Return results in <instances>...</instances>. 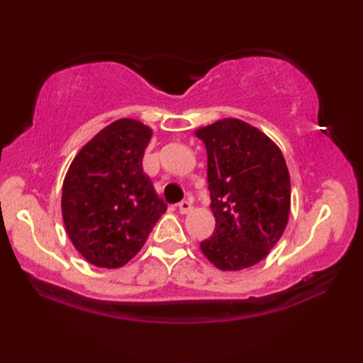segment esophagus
<instances>
[{
    "mask_svg": "<svg viewBox=\"0 0 363 363\" xmlns=\"http://www.w3.org/2000/svg\"><path fill=\"white\" fill-rule=\"evenodd\" d=\"M177 209H179L181 213H187V212L191 211V203L184 199V201H181L179 204H177Z\"/></svg>",
    "mask_w": 363,
    "mask_h": 363,
    "instance_id": "1",
    "label": "esophagus"
}]
</instances>
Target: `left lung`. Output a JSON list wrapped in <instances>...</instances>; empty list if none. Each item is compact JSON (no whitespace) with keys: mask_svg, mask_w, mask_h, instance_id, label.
<instances>
[{"mask_svg":"<svg viewBox=\"0 0 363 363\" xmlns=\"http://www.w3.org/2000/svg\"><path fill=\"white\" fill-rule=\"evenodd\" d=\"M207 151L215 229L201 242L212 264L256 265L279 240L290 213V176L281 150L248 123L225 118L196 130Z\"/></svg>","mask_w":363,"mask_h":363,"instance_id":"left-lung-1","label":"left lung"}]
</instances>
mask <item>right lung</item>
<instances>
[{
    "label": "right lung",
    "instance_id": "1",
    "mask_svg": "<svg viewBox=\"0 0 363 363\" xmlns=\"http://www.w3.org/2000/svg\"><path fill=\"white\" fill-rule=\"evenodd\" d=\"M152 130L121 118L78 152L62 187L67 234L90 264L118 268L142 250L167 204L143 173Z\"/></svg>",
    "mask_w": 363,
    "mask_h": 363
}]
</instances>
